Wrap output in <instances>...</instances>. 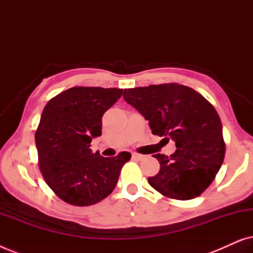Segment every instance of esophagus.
Instances as JSON below:
<instances>
[{
    "mask_svg": "<svg viewBox=\"0 0 253 253\" xmlns=\"http://www.w3.org/2000/svg\"><path fill=\"white\" fill-rule=\"evenodd\" d=\"M132 158L134 160H143L145 158L144 154H139V153H132Z\"/></svg>",
    "mask_w": 253,
    "mask_h": 253,
    "instance_id": "1",
    "label": "esophagus"
}]
</instances>
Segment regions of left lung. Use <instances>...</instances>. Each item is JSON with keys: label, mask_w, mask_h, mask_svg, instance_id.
I'll return each instance as SVG.
<instances>
[{"label": "left lung", "mask_w": 253, "mask_h": 253, "mask_svg": "<svg viewBox=\"0 0 253 253\" xmlns=\"http://www.w3.org/2000/svg\"><path fill=\"white\" fill-rule=\"evenodd\" d=\"M123 98L148 121L152 133L175 141L170 157L154 154L160 170L148 177L167 198L189 200L209 188L222 165V124L212 103L177 83L124 89Z\"/></svg>", "instance_id": "obj_1"}]
</instances>
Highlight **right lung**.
Returning a JSON list of instances; mask_svg holds the SVG:
<instances>
[{
    "instance_id": "1",
    "label": "right lung",
    "mask_w": 253,
    "mask_h": 253,
    "mask_svg": "<svg viewBox=\"0 0 253 253\" xmlns=\"http://www.w3.org/2000/svg\"><path fill=\"white\" fill-rule=\"evenodd\" d=\"M123 94L122 88L75 86L50 99L36 131L39 168L47 185L63 202L89 206L115 189L129 152L113 158L92 153L101 136L102 116Z\"/></svg>"
}]
</instances>
